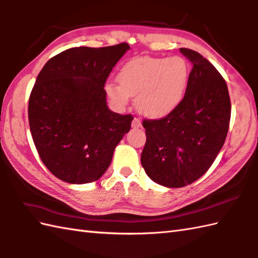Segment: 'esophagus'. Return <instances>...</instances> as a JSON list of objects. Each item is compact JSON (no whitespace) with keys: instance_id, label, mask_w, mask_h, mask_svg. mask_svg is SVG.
I'll list each match as a JSON object with an SVG mask.
<instances>
[{"instance_id":"1","label":"esophagus","mask_w":258,"mask_h":258,"mask_svg":"<svg viewBox=\"0 0 258 258\" xmlns=\"http://www.w3.org/2000/svg\"><path fill=\"white\" fill-rule=\"evenodd\" d=\"M132 126L133 127H141L142 126V122L139 117H134L133 121H132Z\"/></svg>"}]
</instances>
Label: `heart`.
<instances>
[{
  "label": "heart",
  "instance_id": "1",
  "mask_svg": "<svg viewBox=\"0 0 258 258\" xmlns=\"http://www.w3.org/2000/svg\"><path fill=\"white\" fill-rule=\"evenodd\" d=\"M190 63L181 56L144 57L127 61L119 69L117 82H107V98L123 109L135 97L142 114L159 118L168 115L181 103L190 79Z\"/></svg>",
  "mask_w": 258,
  "mask_h": 258
}]
</instances>
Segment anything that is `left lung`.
I'll use <instances>...</instances> for the list:
<instances>
[{"label":"left lung","instance_id":"left-lung-1","mask_svg":"<svg viewBox=\"0 0 258 258\" xmlns=\"http://www.w3.org/2000/svg\"><path fill=\"white\" fill-rule=\"evenodd\" d=\"M180 51L192 63L182 102L163 118L143 121L142 166L153 181L168 188L184 187L205 175L223 146L231 118L223 77L199 52Z\"/></svg>","mask_w":258,"mask_h":258}]
</instances>
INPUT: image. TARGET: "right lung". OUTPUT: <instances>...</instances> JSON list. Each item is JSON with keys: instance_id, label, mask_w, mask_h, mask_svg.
I'll return each mask as SVG.
<instances>
[{"instance_id": "right-lung-1", "label": "right lung", "mask_w": 258, "mask_h": 258, "mask_svg": "<svg viewBox=\"0 0 258 258\" xmlns=\"http://www.w3.org/2000/svg\"><path fill=\"white\" fill-rule=\"evenodd\" d=\"M130 49L126 43L69 48L41 69L29 95L28 121L39 157L69 183L98 180L133 116L106 105L105 81Z\"/></svg>"}]
</instances>
